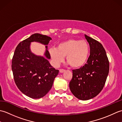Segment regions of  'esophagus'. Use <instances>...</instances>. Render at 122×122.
Here are the masks:
<instances>
[{
    "mask_svg": "<svg viewBox=\"0 0 122 122\" xmlns=\"http://www.w3.org/2000/svg\"><path fill=\"white\" fill-rule=\"evenodd\" d=\"M59 71H60V73H63V72H64V71H65V70L62 69H60Z\"/></svg>",
    "mask_w": 122,
    "mask_h": 122,
    "instance_id": "1",
    "label": "esophagus"
}]
</instances>
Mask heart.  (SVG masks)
Listing matches in <instances>:
<instances>
[{"instance_id": "1", "label": "heart", "mask_w": 122, "mask_h": 122, "mask_svg": "<svg viewBox=\"0 0 122 122\" xmlns=\"http://www.w3.org/2000/svg\"><path fill=\"white\" fill-rule=\"evenodd\" d=\"M89 46L86 41L74 39L64 41L59 43L56 48L49 49V53L56 65L62 62L66 56L67 62L74 68L84 65L89 57Z\"/></svg>"}]
</instances>
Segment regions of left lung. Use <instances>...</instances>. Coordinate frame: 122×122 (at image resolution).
Segmentation results:
<instances>
[{
	"label": "left lung",
	"mask_w": 122,
	"mask_h": 122,
	"mask_svg": "<svg viewBox=\"0 0 122 122\" xmlns=\"http://www.w3.org/2000/svg\"><path fill=\"white\" fill-rule=\"evenodd\" d=\"M90 47L86 63L73 70L69 87L75 97L88 100L97 95L104 87L109 72V61L102 44L85 35Z\"/></svg>",
	"instance_id": "obj_1"
}]
</instances>
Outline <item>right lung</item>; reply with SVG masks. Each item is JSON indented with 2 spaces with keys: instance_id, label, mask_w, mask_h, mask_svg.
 <instances>
[{
  "instance_id": "obj_1",
  "label": "right lung",
  "mask_w": 122,
  "mask_h": 122,
  "mask_svg": "<svg viewBox=\"0 0 122 122\" xmlns=\"http://www.w3.org/2000/svg\"><path fill=\"white\" fill-rule=\"evenodd\" d=\"M51 39L47 36L35 33L20 42L15 51L11 69L15 83L20 91L31 98H40L47 94L59 70L48 60L51 56L47 46L45 58L31 52L30 43L36 41L48 45Z\"/></svg>"
}]
</instances>
